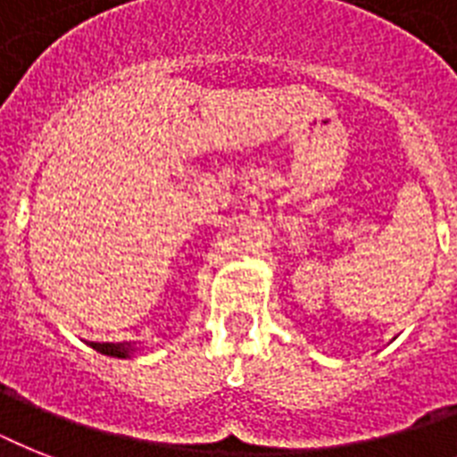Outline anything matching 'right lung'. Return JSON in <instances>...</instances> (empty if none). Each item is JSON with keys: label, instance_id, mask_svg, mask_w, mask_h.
Returning a JSON list of instances; mask_svg holds the SVG:
<instances>
[{"label": "right lung", "instance_id": "add662e5", "mask_svg": "<svg viewBox=\"0 0 457 457\" xmlns=\"http://www.w3.org/2000/svg\"><path fill=\"white\" fill-rule=\"evenodd\" d=\"M89 346L99 351V353L111 355V358H130V353H135L132 344H96V341H92Z\"/></svg>", "mask_w": 457, "mask_h": 457}]
</instances>
